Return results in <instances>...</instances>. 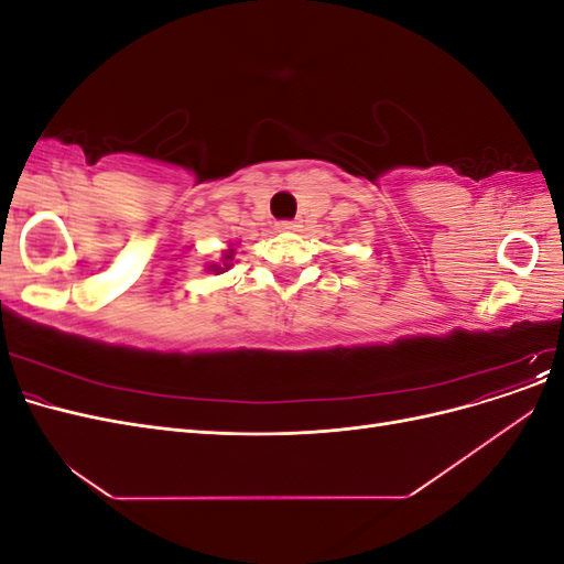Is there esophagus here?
I'll list each match as a JSON object with an SVG mask.
<instances>
[{"instance_id": "esophagus-1", "label": "esophagus", "mask_w": 564, "mask_h": 564, "mask_svg": "<svg viewBox=\"0 0 564 564\" xmlns=\"http://www.w3.org/2000/svg\"><path fill=\"white\" fill-rule=\"evenodd\" d=\"M278 228H280L282 232H294V230L301 228V224H299V220H280Z\"/></svg>"}]
</instances>
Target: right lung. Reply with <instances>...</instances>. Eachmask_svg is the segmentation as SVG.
<instances>
[{"label": "right lung", "instance_id": "add662e5", "mask_svg": "<svg viewBox=\"0 0 564 564\" xmlns=\"http://www.w3.org/2000/svg\"><path fill=\"white\" fill-rule=\"evenodd\" d=\"M230 259H232V251L224 253V265H209V268H212V270H216V272H224V270H228V265H230Z\"/></svg>", "mask_w": 564, "mask_h": 564}]
</instances>
